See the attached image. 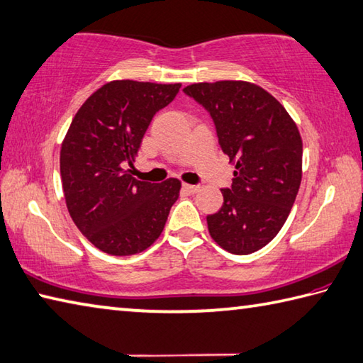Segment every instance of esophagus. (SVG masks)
<instances>
[{
    "instance_id": "34e87169",
    "label": "esophagus",
    "mask_w": 363,
    "mask_h": 363,
    "mask_svg": "<svg viewBox=\"0 0 363 363\" xmlns=\"http://www.w3.org/2000/svg\"><path fill=\"white\" fill-rule=\"evenodd\" d=\"M183 189L186 191V193H189V194H196V193H199V191H201V186H199V184H188V183H184L183 184Z\"/></svg>"
}]
</instances>
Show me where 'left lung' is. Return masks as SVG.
<instances>
[{"instance_id":"obj_1","label":"left lung","mask_w":363,"mask_h":363,"mask_svg":"<svg viewBox=\"0 0 363 363\" xmlns=\"http://www.w3.org/2000/svg\"><path fill=\"white\" fill-rule=\"evenodd\" d=\"M213 118L218 142L235 164L224 202L207 216L208 232L232 255H251L272 242L288 220L302 182V138L269 91L243 80L183 88Z\"/></svg>"}]
</instances>
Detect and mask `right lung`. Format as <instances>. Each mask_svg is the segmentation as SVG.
Returning a JSON list of instances; mask_svg holds the SVG:
<instances>
[{"label":"right lung","instance_id":"right-lung-1","mask_svg":"<svg viewBox=\"0 0 363 363\" xmlns=\"http://www.w3.org/2000/svg\"><path fill=\"white\" fill-rule=\"evenodd\" d=\"M182 84L113 80L75 113L61 143L60 172L67 211L98 250L129 256L161 235L182 183L135 180L133 162L155 113Z\"/></svg>","mask_w":363,"mask_h":363}]
</instances>
